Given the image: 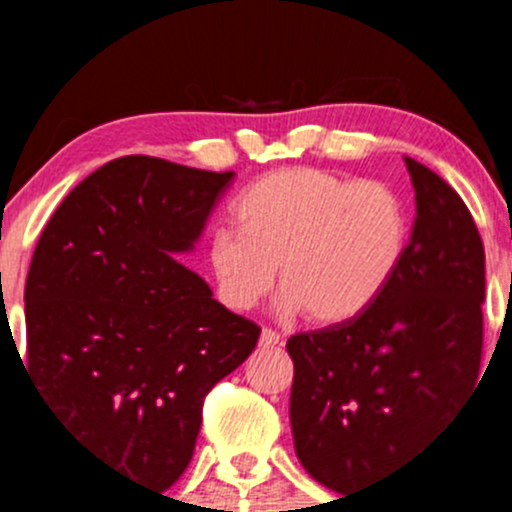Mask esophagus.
<instances>
[{"instance_id":"1","label":"esophagus","mask_w":512,"mask_h":512,"mask_svg":"<svg viewBox=\"0 0 512 512\" xmlns=\"http://www.w3.org/2000/svg\"><path fill=\"white\" fill-rule=\"evenodd\" d=\"M277 344H282L280 334L272 332V329H262V334H260V347H262V349H270V347H277Z\"/></svg>"}]
</instances>
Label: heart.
Instances as JSON below:
<instances>
[{
	"instance_id": "heart-1",
	"label": "heart",
	"mask_w": 512,
	"mask_h": 512,
	"mask_svg": "<svg viewBox=\"0 0 512 512\" xmlns=\"http://www.w3.org/2000/svg\"><path fill=\"white\" fill-rule=\"evenodd\" d=\"M235 230H218L208 265L225 307L247 312L277 280L285 312L339 327L369 312L409 247L399 195L376 180L329 170L282 168L255 180L232 208Z\"/></svg>"
}]
</instances>
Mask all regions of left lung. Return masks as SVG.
I'll return each mask as SVG.
<instances>
[{
  "label": "left lung",
  "mask_w": 512,
  "mask_h": 512,
  "mask_svg": "<svg viewBox=\"0 0 512 512\" xmlns=\"http://www.w3.org/2000/svg\"><path fill=\"white\" fill-rule=\"evenodd\" d=\"M404 160L416 220L389 289L354 322L287 342L294 451L309 476L342 495L411 461L478 381L483 240L461 195Z\"/></svg>",
  "instance_id": "8db88e82"
}]
</instances>
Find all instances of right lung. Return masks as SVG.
Returning a JSON list of instances; mask_svg holds the SVG:
<instances>
[{
  "instance_id": "right-lung-1",
  "label": "right lung",
  "mask_w": 512,
  "mask_h": 512,
  "mask_svg": "<svg viewBox=\"0 0 512 512\" xmlns=\"http://www.w3.org/2000/svg\"><path fill=\"white\" fill-rule=\"evenodd\" d=\"M232 178L151 156L111 160L56 208L29 267L24 371L61 428L148 488L183 476L205 394L260 339L175 260L193 252Z\"/></svg>"
}]
</instances>
